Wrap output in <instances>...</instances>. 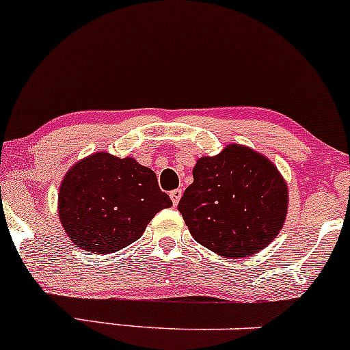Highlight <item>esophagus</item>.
<instances>
[{"mask_svg":"<svg viewBox=\"0 0 350 350\" xmlns=\"http://www.w3.org/2000/svg\"><path fill=\"white\" fill-rule=\"evenodd\" d=\"M171 199H172V204L174 206H178V202H179V199H181V196H183V191L181 189H174V191H171Z\"/></svg>","mask_w":350,"mask_h":350,"instance_id":"1","label":"esophagus"}]
</instances>
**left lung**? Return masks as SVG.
I'll use <instances>...</instances> for the list:
<instances>
[{"label":"left lung","mask_w":350,"mask_h":350,"mask_svg":"<svg viewBox=\"0 0 350 350\" xmlns=\"http://www.w3.org/2000/svg\"><path fill=\"white\" fill-rule=\"evenodd\" d=\"M193 178L178 209L194 241L209 251L224 257L252 256L282 229L287 184L254 149L229 144L217 156L199 157Z\"/></svg>","instance_id":"1"}]
</instances>
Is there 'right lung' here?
I'll return each mask as SVG.
<instances>
[{"label": "right lung", "instance_id": "obj_1", "mask_svg": "<svg viewBox=\"0 0 350 350\" xmlns=\"http://www.w3.org/2000/svg\"><path fill=\"white\" fill-rule=\"evenodd\" d=\"M172 201L154 171L134 157L94 152L76 163L57 193V214L69 239L88 254H109L143 236Z\"/></svg>", "mask_w": 350, "mask_h": 350}]
</instances>
